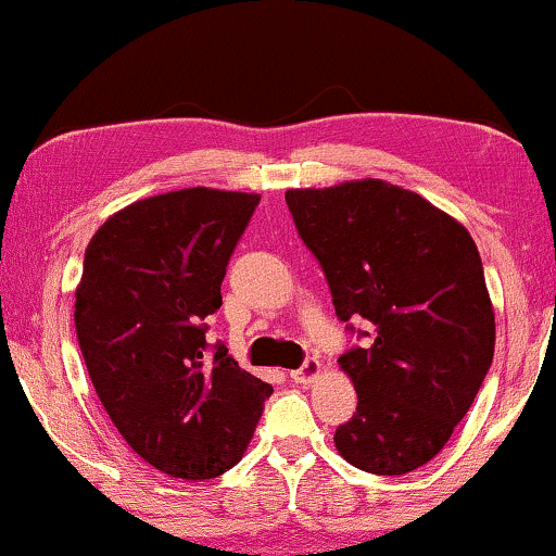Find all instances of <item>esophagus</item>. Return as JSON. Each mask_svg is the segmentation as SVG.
I'll return each mask as SVG.
<instances>
[{
    "label": "esophagus",
    "instance_id": "1",
    "mask_svg": "<svg viewBox=\"0 0 556 556\" xmlns=\"http://www.w3.org/2000/svg\"><path fill=\"white\" fill-rule=\"evenodd\" d=\"M318 375H320V362L318 359H307L300 369L290 371L292 382H298V384H311Z\"/></svg>",
    "mask_w": 556,
    "mask_h": 556
}]
</instances>
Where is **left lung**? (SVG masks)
Returning a JSON list of instances; mask_svg holds the SVG:
<instances>
[{"label": "left lung", "mask_w": 556, "mask_h": 556, "mask_svg": "<svg viewBox=\"0 0 556 556\" xmlns=\"http://www.w3.org/2000/svg\"><path fill=\"white\" fill-rule=\"evenodd\" d=\"M285 200L336 315L371 323L359 330L367 349L339 356L359 403L336 448L364 472H413L446 446L493 364L480 251L452 215L382 179L287 189Z\"/></svg>", "instance_id": "1"}]
</instances>
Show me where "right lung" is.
Wrapping results in <instances>:
<instances>
[{
  "mask_svg": "<svg viewBox=\"0 0 556 556\" xmlns=\"http://www.w3.org/2000/svg\"><path fill=\"white\" fill-rule=\"evenodd\" d=\"M258 200L210 187L138 200L84 254L74 323L91 384L132 452L168 477L213 480L236 467L274 392L223 343L205 354L207 318Z\"/></svg>",
  "mask_w": 556,
  "mask_h": 556,
  "instance_id": "right-lung-1",
  "label": "right lung"
}]
</instances>
